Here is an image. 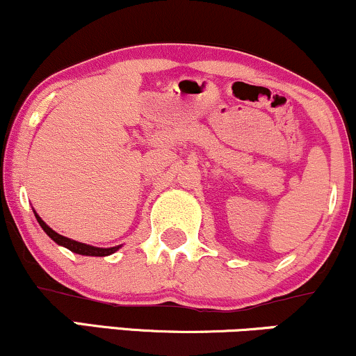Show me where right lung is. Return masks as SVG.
Instances as JSON below:
<instances>
[{
  "label": "right lung",
  "mask_w": 356,
  "mask_h": 356,
  "mask_svg": "<svg viewBox=\"0 0 356 356\" xmlns=\"http://www.w3.org/2000/svg\"><path fill=\"white\" fill-rule=\"evenodd\" d=\"M34 216H36L39 226L42 227L44 232H46L49 238L57 243L59 245H64V248H67L69 251L76 252V254H81V256H95V257H104V256H111L115 251L120 249V245H115V248H95V245H89V244H84V243H77V241L74 239H69L65 238V236H60L57 234L54 229H51L49 226L46 225V222L42 221L41 218H39V214L34 211Z\"/></svg>",
  "instance_id": "obj_1"
}]
</instances>
